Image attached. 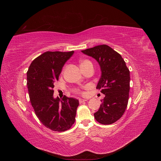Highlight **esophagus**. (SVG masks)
Instances as JSON below:
<instances>
[{"label":"esophagus","mask_w":161,"mask_h":161,"mask_svg":"<svg viewBox=\"0 0 161 161\" xmlns=\"http://www.w3.org/2000/svg\"><path fill=\"white\" fill-rule=\"evenodd\" d=\"M79 103H85V102L86 100V99H79Z\"/></svg>","instance_id":"esophagus-1"}]
</instances>
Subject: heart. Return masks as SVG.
<instances>
[{
  "instance_id": "obj_1",
  "label": "heart",
  "mask_w": 161,
  "mask_h": 161,
  "mask_svg": "<svg viewBox=\"0 0 161 161\" xmlns=\"http://www.w3.org/2000/svg\"><path fill=\"white\" fill-rule=\"evenodd\" d=\"M89 62H90L89 60H82V61L81 62V63H80V66H85V65H86V64H88ZM74 91H75V92H77V93H80V91L79 89H75Z\"/></svg>"
}]
</instances>
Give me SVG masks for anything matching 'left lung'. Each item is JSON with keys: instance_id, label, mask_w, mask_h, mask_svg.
Masks as SVG:
<instances>
[{"instance_id": "8db88e82", "label": "left lung", "mask_w": 161, "mask_h": 161, "mask_svg": "<svg viewBox=\"0 0 161 161\" xmlns=\"http://www.w3.org/2000/svg\"><path fill=\"white\" fill-rule=\"evenodd\" d=\"M99 62L101 76L97 89L105 95L95 119L104 125L119 119L127 108L130 92V70L119 53L108 45H100L82 50Z\"/></svg>"}]
</instances>
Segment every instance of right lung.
<instances>
[{"instance_id": "right-lung-1", "label": "right lung", "mask_w": 161, "mask_h": 161, "mask_svg": "<svg viewBox=\"0 0 161 161\" xmlns=\"http://www.w3.org/2000/svg\"><path fill=\"white\" fill-rule=\"evenodd\" d=\"M74 53L46 52L34 59L27 72V85L33 108L46 128L55 131L69 130L75 121L79 101L64 96L53 98V87L62 67Z\"/></svg>"}]
</instances>
